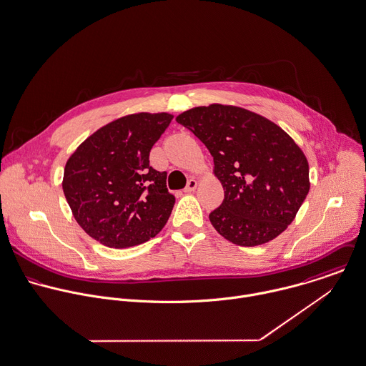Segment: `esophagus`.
<instances>
[{"instance_id":"esophagus-1","label":"esophagus","mask_w":366,"mask_h":366,"mask_svg":"<svg viewBox=\"0 0 366 366\" xmlns=\"http://www.w3.org/2000/svg\"><path fill=\"white\" fill-rule=\"evenodd\" d=\"M197 185H198V182H197L194 178H191V179L188 181L187 187L184 188V192H185V194H189V192H192V191L197 188Z\"/></svg>"}]
</instances>
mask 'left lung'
Listing matches in <instances>:
<instances>
[{
  "mask_svg": "<svg viewBox=\"0 0 366 366\" xmlns=\"http://www.w3.org/2000/svg\"><path fill=\"white\" fill-rule=\"evenodd\" d=\"M177 122L214 157L224 198L209 220L224 239L257 246L277 237L295 218L308 189V162L292 137L249 110L211 104Z\"/></svg>",
  "mask_w": 366,
  "mask_h": 366,
  "instance_id": "obj_1",
  "label": "left lung"
}]
</instances>
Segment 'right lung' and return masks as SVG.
<instances>
[{
    "instance_id": "right-lung-1",
    "label": "right lung",
    "mask_w": 366,
    "mask_h": 366,
    "mask_svg": "<svg viewBox=\"0 0 366 366\" xmlns=\"http://www.w3.org/2000/svg\"><path fill=\"white\" fill-rule=\"evenodd\" d=\"M168 113L117 119L71 155L64 194L80 227L107 247L126 249L154 237L169 218L175 197L167 172L149 165V151L168 129Z\"/></svg>"
}]
</instances>
